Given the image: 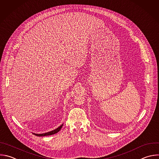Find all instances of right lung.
I'll return each instance as SVG.
<instances>
[{"instance_id": "right-lung-1", "label": "right lung", "mask_w": 159, "mask_h": 159, "mask_svg": "<svg viewBox=\"0 0 159 159\" xmlns=\"http://www.w3.org/2000/svg\"><path fill=\"white\" fill-rule=\"evenodd\" d=\"M63 126V124H62L61 126H59L58 128H57L56 129L54 130H52L50 132H47V133H44V134H35V133H33L36 136H39V137H42V136H47V135H53V134H55L56 133H57L58 132L60 131V130L61 129V128Z\"/></svg>"}]
</instances>
